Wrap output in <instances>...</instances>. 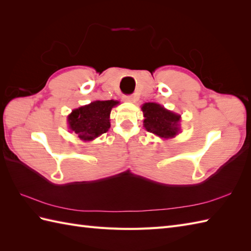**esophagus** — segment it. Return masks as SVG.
Instances as JSON below:
<instances>
[{
    "label": "esophagus",
    "instance_id": "34e87169",
    "mask_svg": "<svg viewBox=\"0 0 251 251\" xmlns=\"http://www.w3.org/2000/svg\"><path fill=\"white\" fill-rule=\"evenodd\" d=\"M123 100L127 101V102H131V101H134V97L130 95H125V96H123Z\"/></svg>",
    "mask_w": 251,
    "mask_h": 251
}]
</instances>
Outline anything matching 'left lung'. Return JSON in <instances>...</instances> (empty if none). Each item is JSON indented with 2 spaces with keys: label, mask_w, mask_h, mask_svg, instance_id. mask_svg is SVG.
<instances>
[{
  "label": "left lung",
  "mask_w": 251,
  "mask_h": 251,
  "mask_svg": "<svg viewBox=\"0 0 251 251\" xmlns=\"http://www.w3.org/2000/svg\"><path fill=\"white\" fill-rule=\"evenodd\" d=\"M142 111L145 116L143 125L148 131L162 138H172L178 134L180 115L173 113L154 102L143 104Z\"/></svg>",
  "instance_id": "1"
}]
</instances>
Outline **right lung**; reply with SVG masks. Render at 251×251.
Returning <instances> with one entry per match:
<instances>
[{
    "label": "right lung",
    "instance_id": "1",
    "mask_svg": "<svg viewBox=\"0 0 251 251\" xmlns=\"http://www.w3.org/2000/svg\"><path fill=\"white\" fill-rule=\"evenodd\" d=\"M119 102L114 100L94 101L72 111L68 122L70 129L82 140H93L110 128V113Z\"/></svg>",
    "mask_w": 251,
    "mask_h": 251
}]
</instances>
